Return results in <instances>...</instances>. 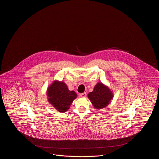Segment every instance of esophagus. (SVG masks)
<instances>
[{
	"mask_svg": "<svg viewBox=\"0 0 159 159\" xmlns=\"http://www.w3.org/2000/svg\"><path fill=\"white\" fill-rule=\"evenodd\" d=\"M80 96H81L82 97H85L86 96V92L81 93H80Z\"/></svg>",
	"mask_w": 159,
	"mask_h": 159,
	"instance_id": "34e87169",
	"label": "esophagus"
}]
</instances>
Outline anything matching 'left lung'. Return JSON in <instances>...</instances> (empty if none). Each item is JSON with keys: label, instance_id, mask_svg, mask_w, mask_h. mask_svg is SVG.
Returning a JSON list of instances; mask_svg holds the SVG:
<instances>
[{"label": "left lung", "instance_id": "1", "mask_svg": "<svg viewBox=\"0 0 159 159\" xmlns=\"http://www.w3.org/2000/svg\"><path fill=\"white\" fill-rule=\"evenodd\" d=\"M88 98L95 108L100 109L107 106L113 98V94L102 83H97L93 91L88 94Z\"/></svg>", "mask_w": 159, "mask_h": 159}]
</instances>
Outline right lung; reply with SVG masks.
Masks as SVG:
<instances>
[{"label":"right lung","instance_id":"1","mask_svg":"<svg viewBox=\"0 0 159 159\" xmlns=\"http://www.w3.org/2000/svg\"><path fill=\"white\" fill-rule=\"evenodd\" d=\"M48 101L60 112L67 111L73 101L77 97L75 91L68 90L64 82H54L47 92Z\"/></svg>","mask_w":159,"mask_h":159}]
</instances>
